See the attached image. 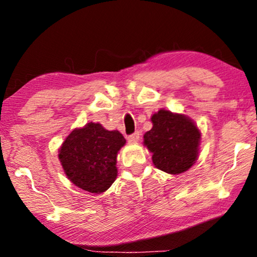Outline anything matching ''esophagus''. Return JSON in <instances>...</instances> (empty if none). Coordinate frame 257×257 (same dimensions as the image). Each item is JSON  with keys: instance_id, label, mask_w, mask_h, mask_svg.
Returning <instances> with one entry per match:
<instances>
[{"instance_id": "obj_1", "label": "esophagus", "mask_w": 257, "mask_h": 257, "mask_svg": "<svg viewBox=\"0 0 257 257\" xmlns=\"http://www.w3.org/2000/svg\"><path fill=\"white\" fill-rule=\"evenodd\" d=\"M139 140H140V133L139 132H135L134 134H132V135L128 136V141L131 142V143L139 142Z\"/></svg>"}]
</instances>
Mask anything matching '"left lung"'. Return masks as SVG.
I'll return each instance as SVG.
<instances>
[{"instance_id": "obj_1", "label": "left lung", "mask_w": 257, "mask_h": 257, "mask_svg": "<svg viewBox=\"0 0 257 257\" xmlns=\"http://www.w3.org/2000/svg\"><path fill=\"white\" fill-rule=\"evenodd\" d=\"M152 122L143 143L153 153L154 166L172 175L187 172L197 160L201 140L193 119L161 109L152 116Z\"/></svg>"}]
</instances>
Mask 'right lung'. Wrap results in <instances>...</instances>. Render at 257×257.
Masks as SVG:
<instances>
[{"label": "right lung", "instance_id": "right-lung-1", "mask_svg": "<svg viewBox=\"0 0 257 257\" xmlns=\"http://www.w3.org/2000/svg\"><path fill=\"white\" fill-rule=\"evenodd\" d=\"M125 145L118 131H107L100 123H87L67 136L59 159L68 179L89 193H104L117 176L116 157Z\"/></svg>", "mask_w": 257, "mask_h": 257}]
</instances>
